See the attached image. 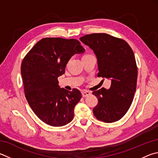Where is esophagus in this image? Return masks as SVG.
<instances>
[{
	"label": "esophagus",
	"mask_w": 158,
	"mask_h": 158,
	"mask_svg": "<svg viewBox=\"0 0 158 158\" xmlns=\"http://www.w3.org/2000/svg\"><path fill=\"white\" fill-rule=\"evenodd\" d=\"M82 96L84 97H88V95H90V94H91L90 92L89 91H87V90H84L82 91Z\"/></svg>",
	"instance_id": "34e87169"
}]
</instances>
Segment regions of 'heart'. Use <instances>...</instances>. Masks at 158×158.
Listing matches in <instances>:
<instances>
[{"instance_id":"b5f03b06","label":"heart","mask_w":158,"mask_h":158,"mask_svg":"<svg viewBox=\"0 0 158 158\" xmlns=\"http://www.w3.org/2000/svg\"><path fill=\"white\" fill-rule=\"evenodd\" d=\"M87 55H88V54H87Z\"/></svg>"}]
</instances>
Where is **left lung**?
Returning <instances> with one entry per match:
<instances>
[{
  "instance_id": "obj_1",
  "label": "left lung",
  "mask_w": 158,
  "mask_h": 158,
  "mask_svg": "<svg viewBox=\"0 0 158 158\" xmlns=\"http://www.w3.org/2000/svg\"><path fill=\"white\" fill-rule=\"evenodd\" d=\"M80 41L95 54L97 76L111 79L110 88L93 93L98 99L94 115L106 123L118 121L127 113L136 90L137 68L133 51L124 40L105 33L87 34Z\"/></svg>"
}]
</instances>
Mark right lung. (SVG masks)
<instances>
[{"mask_svg":"<svg viewBox=\"0 0 158 158\" xmlns=\"http://www.w3.org/2000/svg\"><path fill=\"white\" fill-rule=\"evenodd\" d=\"M85 52L77 39L44 38L25 55L21 75L26 99L39 118L52 127H63L74 117V108L81 98L77 88L68 91L59 85L58 77L75 54Z\"/></svg>","mask_w":158,"mask_h":158,"instance_id":"1","label":"right lung"}]
</instances>
